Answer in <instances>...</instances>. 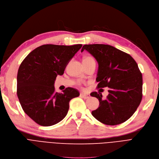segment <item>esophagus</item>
<instances>
[{
  "label": "esophagus",
  "mask_w": 159,
  "mask_h": 159,
  "mask_svg": "<svg viewBox=\"0 0 159 159\" xmlns=\"http://www.w3.org/2000/svg\"><path fill=\"white\" fill-rule=\"evenodd\" d=\"M80 96L81 97H83L84 98H88L90 97V95L88 94H86V93H80Z\"/></svg>",
  "instance_id": "obj_1"
}]
</instances>
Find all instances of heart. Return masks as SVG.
Instances as JSON below:
<instances>
[{
    "label": "heart",
    "mask_w": 159,
    "mask_h": 159,
    "mask_svg": "<svg viewBox=\"0 0 159 159\" xmlns=\"http://www.w3.org/2000/svg\"><path fill=\"white\" fill-rule=\"evenodd\" d=\"M90 59H93L91 57H86L84 60H90Z\"/></svg>",
    "instance_id": "1"
}]
</instances>
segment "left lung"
I'll use <instances>...</instances> for the list:
<instances>
[{"label":"left lung","mask_w":159,"mask_h":159,"mask_svg":"<svg viewBox=\"0 0 159 159\" xmlns=\"http://www.w3.org/2000/svg\"><path fill=\"white\" fill-rule=\"evenodd\" d=\"M84 50L98 64L97 88H109L106 99L101 93H91L99 101V107L91 112L92 115L107 125L125 122L134 114L143 96V78L138 64L129 54L108 45H85L81 52Z\"/></svg>","instance_id":"1"}]
</instances>
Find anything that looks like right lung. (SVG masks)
Here are the masks:
<instances>
[{
  "label": "right lung",
  "instance_id": "obj_1",
  "mask_svg": "<svg viewBox=\"0 0 159 159\" xmlns=\"http://www.w3.org/2000/svg\"><path fill=\"white\" fill-rule=\"evenodd\" d=\"M82 45H43L35 48L21 63L17 75V95L25 113L43 126L54 125L66 116L69 102L80 95L67 87L63 93L54 89V81Z\"/></svg>",
  "mask_w": 159,
  "mask_h": 159
}]
</instances>
